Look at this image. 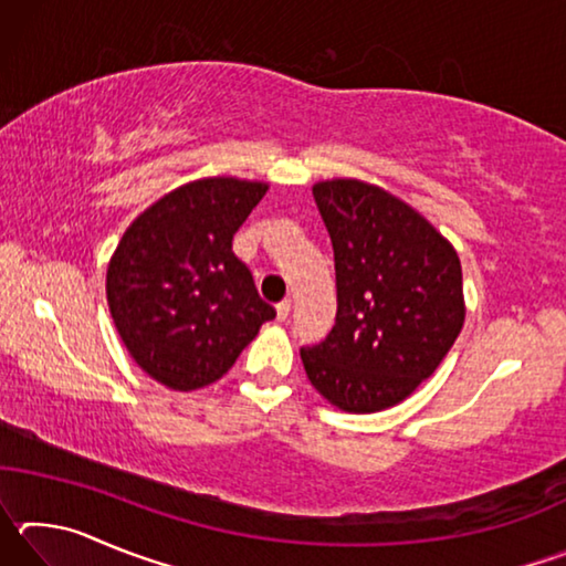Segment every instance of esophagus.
<instances>
[{"label":"esophagus","mask_w":566,"mask_h":566,"mask_svg":"<svg viewBox=\"0 0 566 566\" xmlns=\"http://www.w3.org/2000/svg\"><path fill=\"white\" fill-rule=\"evenodd\" d=\"M290 312H292V302L290 300H282L280 304H276V319H280V322H284L286 317H290Z\"/></svg>","instance_id":"obj_1"}]
</instances>
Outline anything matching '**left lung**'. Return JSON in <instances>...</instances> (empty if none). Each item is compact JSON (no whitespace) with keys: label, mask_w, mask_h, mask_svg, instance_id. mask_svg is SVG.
Segmentation results:
<instances>
[{"label":"left lung","mask_w":566,"mask_h":566,"mask_svg":"<svg viewBox=\"0 0 566 566\" xmlns=\"http://www.w3.org/2000/svg\"><path fill=\"white\" fill-rule=\"evenodd\" d=\"M312 195L334 249L337 317L319 344L300 349L306 377L344 411L395 407L432 377L462 332V264L385 189L332 179Z\"/></svg>","instance_id":"8db88e82"}]
</instances>
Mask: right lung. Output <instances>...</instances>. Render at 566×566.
Here are the masks:
<instances>
[{"mask_svg": "<svg viewBox=\"0 0 566 566\" xmlns=\"http://www.w3.org/2000/svg\"><path fill=\"white\" fill-rule=\"evenodd\" d=\"M264 195L262 181L199 179L124 232L107 270L109 312L134 361L165 387L212 385L276 317L232 252L237 229Z\"/></svg>", "mask_w": 566, "mask_h": 566, "instance_id": "right-lung-1", "label": "right lung"}]
</instances>
